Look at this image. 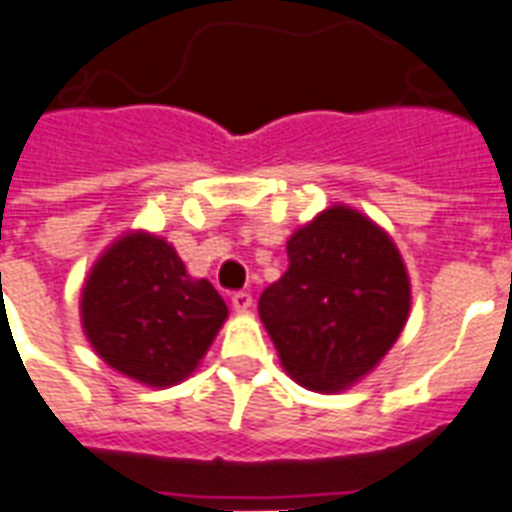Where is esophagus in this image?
Segmentation results:
<instances>
[{
	"instance_id": "1",
	"label": "esophagus",
	"mask_w": 512,
	"mask_h": 512,
	"mask_svg": "<svg viewBox=\"0 0 512 512\" xmlns=\"http://www.w3.org/2000/svg\"><path fill=\"white\" fill-rule=\"evenodd\" d=\"M230 303H233V308H236V311H241V314H244V311H249V308H252V295L244 290L233 292V295H230Z\"/></svg>"
}]
</instances>
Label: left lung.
<instances>
[{
  "label": "left lung",
  "instance_id": "obj_1",
  "mask_svg": "<svg viewBox=\"0 0 512 512\" xmlns=\"http://www.w3.org/2000/svg\"><path fill=\"white\" fill-rule=\"evenodd\" d=\"M287 257L290 268L260 295V319L298 384L346 389L403 333L411 311L403 257L384 230L346 206L292 233Z\"/></svg>",
  "mask_w": 512,
  "mask_h": 512
}]
</instances>
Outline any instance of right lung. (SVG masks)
I'll list each match as a JSON object with an SVG mask.
<instances>
[{
	"instance_id": "obj_1",
	"label": "right lung",
	"mask_w": 512,
	"mask_h": 512,
	"mask_svg": "<svg viewBox=\"0 0 512 512\" xmlns=\"http://www.w3.org/2000/svg\"><path fill=\"white\" fill-rule=\"evenodd\" d=\"M80 308L101 360L150 386L190 376L228 317L220 292L190 279L174 247L150 233H131L101 255Z\"/></svg>"
}]
</instances>
